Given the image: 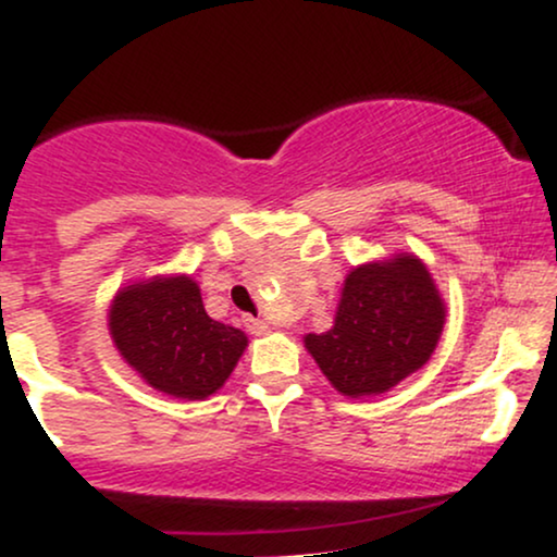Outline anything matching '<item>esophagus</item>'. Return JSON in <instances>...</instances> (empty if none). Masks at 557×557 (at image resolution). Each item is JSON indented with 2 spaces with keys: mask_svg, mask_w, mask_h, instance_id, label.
<instances>
[{
  "mask_svg": "<svg viewBox=\"0 0 557 557\" xmlns=\"http://www.w3.org/2000/svg\"><path fill=\"white\" fill-rule=\"evenodd\" d=\"M245 329L250 331V333H255V336H263V333L271 331V329H268L265 320H260V318H250V315L245 318Z\"/></svg>",
  "mask_w": 557,
  "mask_h": 557,
  "instance_id": "1",
  "label": "esophagus"
}]
</instances>
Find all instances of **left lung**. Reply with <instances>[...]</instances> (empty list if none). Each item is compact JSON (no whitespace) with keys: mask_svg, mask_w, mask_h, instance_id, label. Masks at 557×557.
Masks as SVG:
<instances>
[{"mask_svg":"<svg viewBox=\"0 0 557 557\" xmlns=\"http://www.w3.org/2000/svg\"><path fill=\"white\" fill-rule=\"evenodd\" d=\"M446 307L414 255L355 268L336 323L305 338L318 368L344 396L385 394L420 370L441 338Z\"/></svg>","mask_w":557,"mask_h":557,"instance_id":"obj_1","label":"left lung"}]
</instances>
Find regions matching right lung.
I'll use <instances>...</instances> for the list:
<instances>
[{"instance_id": "1", "label": "right lung", "mask_w": 557, "mask_h": 557, "mask_svg": "<svg viewBox=\"0 0 557 557\" xmlns=\"http://www.w3.org/2000/svg\"><path fill=\"white\" fill-rule=\"evenodd\" d=\"M109 329L146 383L176 398H206L232 375L247 346L239 329L208 318L193 278H156L116 294Z\"/></svg>"}]
</instances>
